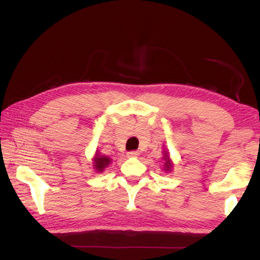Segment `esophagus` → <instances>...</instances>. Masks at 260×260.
Wrapping results in <instances>:
<instances>
[{
    "instance_id": "34e87169",
    "label": "esophagus",
    "mask_w": 260,
    "mask_h": 260,
    "mask_svg": "<svg viewBox=\"0 0 260 260\" xmlns=\"http://www.w3.org/2000/svg\"><path fill=\"white\" fill-rule=\"evenodd\" d=\"M140 155L139 151H129L127 152V157H138Z\"/></svg>"
}]
</instances>
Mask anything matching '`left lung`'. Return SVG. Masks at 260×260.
I'll return each instance as SVG.
<instances>
[{"label":"left lung","mask_w":260,"mask_h":260,"mask_svg":"<svg viewBox=\"0 0 260 260\" xmlns=\"http://www.w3.org/2000/svg\"><path fill=\"white\" fill-rule=\"evenodd\" d=\"M164 160H165V162H164V170L165 171H170L171 169H172V161H171L170 157L167 156V152L164 155Z\"/></svg>","instance_id":"8db88e82"}]
</instances>
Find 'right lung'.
Wrapping results in <instances>:
<instances>
[{"label":"right lung","mask_w":260,"mask_h":260,"mask_svg":"<svg viewBox=\"0 0 260 260\" xmlns=\"http://www.w3.org/2000/svg\"><path fill=\"white\" fill-rule=\"evenodd\" d=\"M110 162H111V159L107 156H102L98 153L96 151V155L94 157V167L98 172H103L105 167H107Z\"/></svg>","instance_id":"obj_1"}]
</instances>
